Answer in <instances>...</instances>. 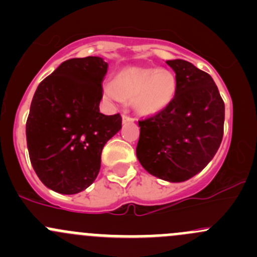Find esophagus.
I'll return each mask as SVG.
<instances>
[{
  "label": "esophagus",
  "instance_id": "1",
  "mask_svg": "<svg viewBox=\"0 0 257 257\" xmlns=\"http://www.w3.org/2000/svg\"><path fill=\"white\" fill-rule=\"evenodd\" d=\"M121 118H123V123H126V121H133L134 120V118H132V116L129 115V114L126 113V112L123 113Z\"/></svg>",
  "mask_w": 257,
  "mask_h": 257
}]
</instances>
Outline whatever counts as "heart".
Masks as SVG:
<instances>
[{
	"instance_id": "b5f03b06",
	"label": "heart",
	"mask_w": 257,
	"mask_h": 257,
	"mask_svg": "<svg viewBox=\"0 0 257 257\" xmlns=\"http://www.w3.org/2000/svg\"><path fill=\"white\" fill-rule=\"evenodd\" d=\"M177 79L168 69L128 67L104 85V95L114 103L128 98L137 112L154 114L164 109L175 95Z\"/></svg>"
}]
</instances>
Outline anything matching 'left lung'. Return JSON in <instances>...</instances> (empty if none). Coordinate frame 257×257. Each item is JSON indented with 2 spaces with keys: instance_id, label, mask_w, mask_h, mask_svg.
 Wrapping results in <instances>:
<instances>
[{
  "instance_id": "left-lung-1",
  "label": "left lung",
  "mask_w": 257,
  "mask_h": 257,
  "mask_svg": "<svg viewBox=\"0 0 257 257\" xmlns=\"http://www.w3.org/2000/svg\"><path fill=\"white\" fill-rule=\"evenodd\" d=\"M177 90L163 110L141 119L137 157L148 173L180 183L209 164L224 136L225 104L210 74L183 59L167 61Z\"/></svg>"
}]
</instances>
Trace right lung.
<instances>
[{"label":"right lung","instance_id":"right-lung-1","mask_svg":"<svg viewBox=\"0 0 257 257\" xmlns=\"http://www.w3.org/2000/svg\"><path fill=\"white\" fill-rule=\"evenodd\" d=\"M107 68L99 57L68 59L33 95L26 123L31 164L57 193L87 189L99 173L103 147L120 131V114L99 112Z\"/></svg>","mask_w":257,"mask_h":257}]
</instances>
